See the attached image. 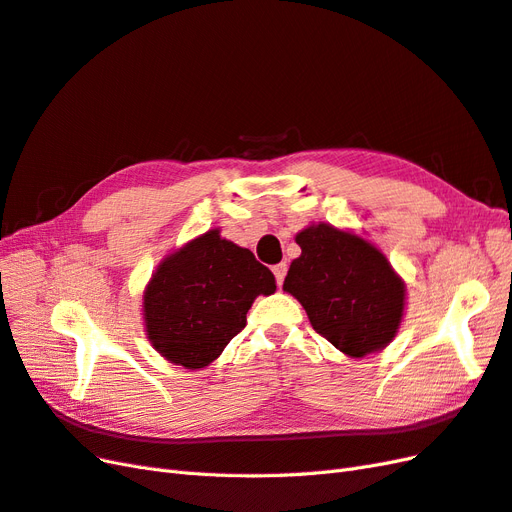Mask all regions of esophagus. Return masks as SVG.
<instances>
[{
    "instance_id": "34e87169",
    "label": "esophagus",
    "mask_w": 512,
    "mask_h": 512,
    "mask_svg": "<svg viewBox=\"0 0 512 512\" xmlns=\"http://www.w3.org/2000/svg\"><path fill=\"white\" fill-rule=\"evenodd\" d=\"M272 272H274V279H276V285H283V281H285V274H287V266L285 264H276L274 268H272Z\"/></svg>"
}]
</instances>
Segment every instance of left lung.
I'll list each match as a JSON object with an SVG mask.
<instances>
[{
  "instance_id": "obj_1",
  "label": "left lung",
  "mask_w": 512,
  "mask_h": 512,
  "mask_svg": "<svg viewBox=\"0 0 512 512\" xmlns=\"http://www.w3.org/2000/svg\"><path fill=\"white\" fill-rule=\"evenodd\" d=\"M296 242L302 255L291 261L283 289L304 306L315 332L352 358L384 349L405 309V283L386 255L326 223L302 229Z\"/></svg>"
}]
</instances>
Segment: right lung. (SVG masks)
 <instances>
[{"mask_svg": "<svg viewBox=\"0 0 512 512\" xmlns=\"http://www.w3.org/2000/svg\"><path fill=\"white\" fill-rule=\"evenodd\" d=\"M274 274L218 229L167 255L143 291L145 332L156 352L203 369L246 326L253 300L274 294Z\"/></svg>", "mask_w": 512, "mask_h": 512, "instance_id": "obj_1", "label": "right lung"}]
</instances>
